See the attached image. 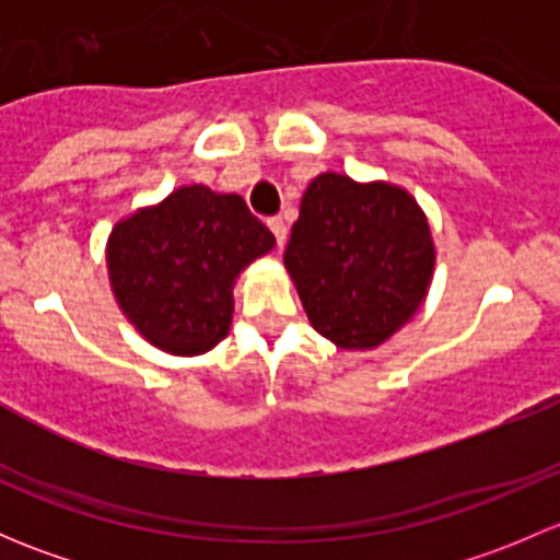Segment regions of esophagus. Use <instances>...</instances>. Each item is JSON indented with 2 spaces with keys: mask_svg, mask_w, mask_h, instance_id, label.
<instances>
[{
  "mask_svg": "<svg viewBox=\"0 0 560 560\" xmlns=\"http://www.w3.org/2000/svg\"><path fill=\"white\" fill-rule=\"evenodd\" d=\"M268 228H270V233L276 235V244H279V248L287 244V224L281 222L279 217H273V219H268Z\"/></svg>",
  "mask_w": 560,
  "mask_h": 560,
  "instance_id": "1",
  "label": "esophagus"
}]
</instances>
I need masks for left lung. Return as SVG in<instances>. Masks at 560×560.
<instances>
[{"instance_id":"left-lung-1","label":"left lung","mask_w":560,"mask_h":560,"mask_svg":"<svg viewBox=\"0 0 560 560\" xmlns=\"http://www.w3.org/2000/svg\"><path fill=\"white\" fill-rule=\"evenodd\" d=\"M284 265L314 330L338 349L363 352L422 306L436 246L406 189L322 173L303 195Z\"/></svg>"}]
</instances>
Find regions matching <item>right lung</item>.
Here are the masks:
<instances>
[{"mask_svg":"<svg viewBox=\"0 0 560 560\" xmlns=\"http://www.w3.org/2000/svg\"><path fill=\"white\" fill-rule=\"evenodd\" d=\"M273 246V233L244 197L191 184L110 230L107 279L145 341L195 358L228 336L235 279Z\"/></svg>","mask_w":560,"mask_h":560,"instance_id":"add662e5","label":"right lung"}]
</instances>
